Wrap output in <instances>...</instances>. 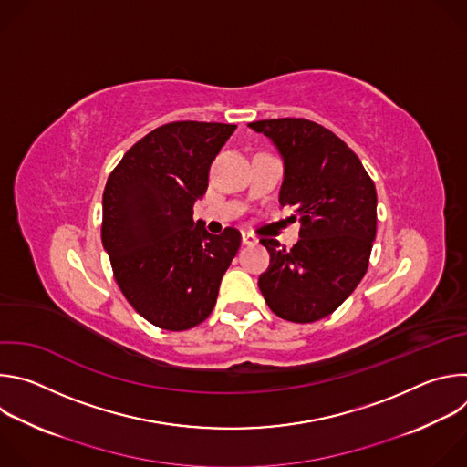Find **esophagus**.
<instances>
[{
    "label": "esophagus",
    "mask_w": 467,
    "mask_h": 467,
    "mask_svg": "<svg viewBox=\"0 0 467 467\" xmlns=\"http://www.w3.org/2000/svg\"><path fill=\"white\" fill-rule=\"evenodd\" d=\"M258 240H256V236H253L251 233H242V244L244 245H254Z\"/></svg>",
    "instance_id": "esophagus-1"
}]
</instances>
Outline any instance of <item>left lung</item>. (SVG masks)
<instances>
[{
	"label": "left lung",
	"mask_w": 467,
	"mask_h": 467,
	"mask_svg": "<svg viewBox=\"0 0 467 467\" xmlns=\"http://www.w3.org/2000/svg\"><path fill=\"white\" fill-rule=\"evenodd\" d=\"M249 127L279 150V202L294 207L301 222L292 249L275 238L260 240L270 268L258 277V288L279 317L317 321L335 312L368 272L377 233L375 184L353 150L316 121L279 118Z\"/></svg>",
	"instance_id": "left-lung-1"
}]
</instances>
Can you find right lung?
<instances>
[{"mask_svg":"<svg viewBox=\"0 0 467 467\" xmlns=\"http://www.w3.org/2000/svg\"><path fill=\"white\" fill-rule=\"evenodd\" d=\"M236 125L171 121L132 146L107 179L101 242L114 279L142 317L166 330L205 321L242 236L193 222L209 170Z\"/></svg>","mask_w":467,"mask_h":467,"instance_id":"add662e5","label":"right lung"}]
</instances>
